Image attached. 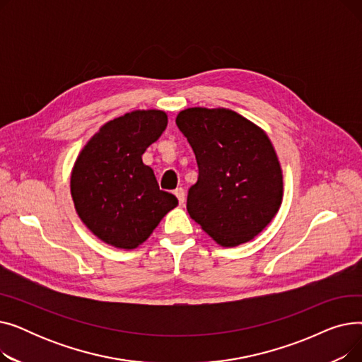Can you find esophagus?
<instances>
[{
	"mask_svg": "<svg viewBox=\"0 0 362 362\" xmlns=\"http://www.w3.org/2000/svg\"><path fill=\"white\" fill-rule=\"evenodd\" d=\"M175 195L177 197L179 204H180V205H183V204H185V199H186V194H185L183 189H182V187H177L176 191H175Z\"/></svg>",
	"mask_w": 362,
	"mask_h": 362,
	"instance_id": "34e87169",
	"label": "esophagus"
}]
</instances>
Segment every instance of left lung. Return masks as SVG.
Segmentation results:
<instances>
[{
	"instance_id": "obj_1",
	"label": "left lung",
	"mask_w": 362,
	"mask_h": 362,
	"mask_svg": "<svg viewBox=\"0 0 362 362\" xmlns=\"http://www.w3.org/2000/svg\"><path fill=\"white\" fill-rule=\"evenodd\" d=\"M176 124L199 170L187 194L189 216L221 246L254 239L283 198L281 167L267 133L227 108H186Z\"/></svg>"
}]
</instances>
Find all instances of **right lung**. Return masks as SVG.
<instances>
[{
    "instance_id": "obj_1",
    "label": "right lung",
    "mask_w": 362,
    "mask_h": 362,
    "mask_svg": "<svg viewBox=\"0 0 362 362\" xmlns=\"http://www.w3.org/2000/svg\"><path fill=\"white\" fill-rule=\"evenodd\" d=\"M165 127L161 110L126 112L101 126L76 158L70 177L76 213L114 248H138L179 204L160 191L154 170L142 161Z\"/></svg>"
}]
</instances>
